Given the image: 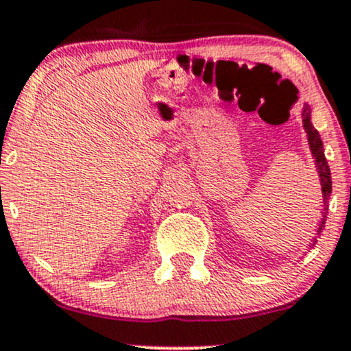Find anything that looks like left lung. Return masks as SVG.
Segmentation results:
<instances>
[{
	"mask_svg": "<svg viewBox=\"0 0 351 351\" xmlns=\"http://www.w3.org/2000/svg\"><path fill=\"white\" fill-rule=\"evenodd\" d=\"M302 122H304V130L307 134V142L310 153H312L313 163H315L318 180H320V188H322V216L318 221V226L315 231V236L312 237V243L308 244V247H312L317 243V237L320 236V232L324 231L325 221H327V213H328V199L332 195V176H330V168L325 158V150H324V142H322L318 132L313 128L312 125V117H310V106L307 102L304 104L302 108Z\"/></svg>",
	"mask_w": 351,
	"mask_h": 351,
	"instance_id": "8db88e82",
	"label": "left lung"
}]
</instances>
